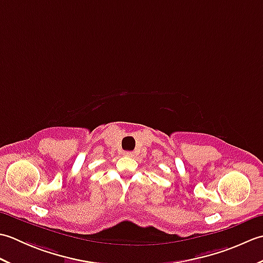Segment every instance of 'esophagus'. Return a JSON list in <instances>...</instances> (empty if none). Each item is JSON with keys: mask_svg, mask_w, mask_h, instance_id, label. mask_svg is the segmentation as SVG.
Returning <instances> with one entry per match:
<instances>
[{"mask_svg": "<svg viewBox=\"0 0 263 263\" xmlns=\"http://www.w3.org/2000/svg\"><path fill=\"white\" fill-rule=\"evenodd\" d=\"M124 156H126V157H133V156H135V153H133V152H125Z\"/></svg>", "mask_w": 263, "mask_h": 263, "instance_id": "obj_1", "label": "esophagus"}]
</instances>
